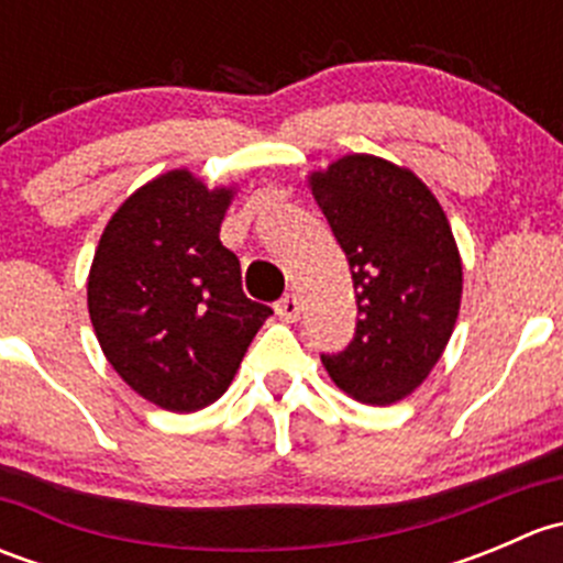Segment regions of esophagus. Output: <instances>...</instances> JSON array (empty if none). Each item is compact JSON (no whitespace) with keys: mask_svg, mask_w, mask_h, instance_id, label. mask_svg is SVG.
<instances>
[{"mask_svg":"<svg viewBox=\"0 0 563 563\" xmlns=\"http://www.w3.org/2000/svg\"><path fill=\"white\" fill-rule=\"evenodd\" d=\"M299 310H302V305H299V299L294 297V294H288V297H283L280 302L275 305V313L283 318V321L294 323L299 318Z\"/></svg>","mask_w":563,"mask_h":563,"instance_id":"34e87169","label":"esophagus"}]
</instances>
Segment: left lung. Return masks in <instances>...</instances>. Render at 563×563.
<instances>
[{
  "mask_svg": "<svg viewBox=\"0 0 563 563\" xmlns=\"http://www.w3.org/2000/svg\"><path fill=\"white\" fill-rule=\"evenodd\" d=\"M356 291L354 340L321 354L329 378L367 406L411 395L455 329L463 264L450 220L422 179L373 155L310 174Z\"/></svg>",
  "mask_w": 563,
  "mask_h": 563,
  "instance_id": "8db88e82",
  "label": "left lung"
}]
</instances>
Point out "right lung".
<instances>
[{"label": "right lung", "instance_id": "add662e5", "mask_svg": "<svg viewBox=\"0 0 563 563\" xmlns=\"http://www.w3.org/2000/svg\"><path fill=\"white\" fill-rule=\"evenodd\" d=\"M234 187L209 190L185 168L161 174L108 220L87 283L106 360L130 389L190 413L234 382L272 308L242 291L240 258L220 242Z\"/></svg>", "mask_w": 563, "mask_h": 563}]
</instances>
